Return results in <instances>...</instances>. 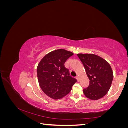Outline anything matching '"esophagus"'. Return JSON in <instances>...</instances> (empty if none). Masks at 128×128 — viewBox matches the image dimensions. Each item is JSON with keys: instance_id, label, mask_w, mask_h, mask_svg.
Here are the masks:
<instances>
[{"instance_id": "34e87169", "label": "esophagus", "mask_w": 128, "mask_h": 128, "mask_svg": "<svg viewBox=\"0 0 128 128\" xmlns=\"http://www.w3.org/2000/svg\"><path fill=\"white\" fill-rule=\"evenodd\" d=\"M76 78L77 79V81H79V77L77 76H76Z\"/></svg>"}]
</instances>
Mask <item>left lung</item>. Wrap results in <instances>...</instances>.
<instances>
[{"label":"left lung","mask_w":128,"mask_h":128,"mask_svg":"<svg viewBox=\"0 0 128 128\" xmlns=\"http://www.w3.org/2000/svg\"><path fill=\"white\" fill-rule=\"evenodd\" d=\"M90 80L88 88L83 89L87 98L96 100L105 96L110 88L113 74L109 63L94 54H77Z\"/></svg>","instance_id":"left-lung-1"}]
</instances>
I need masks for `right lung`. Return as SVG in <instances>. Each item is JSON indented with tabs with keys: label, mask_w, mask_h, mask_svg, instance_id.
<instances>
[{
	"label": "right lung",
	"mask_w": 128,
	"mask_h": 128,
	"mask_svg": "<svg viewBox=\"0 0 128 128\" xmlns=\"http://www.w3.org/2000/svg\"><path fill=\"white\" fill-rule=\"evenodd\" d=\"M73 53L58 49L47 54L37 68L40 86L45 94L53 99L63 98L70 92L77 80L70 76L64 63Z\"/></svg>",
	"instance_id": "1"
}]
</instances>
